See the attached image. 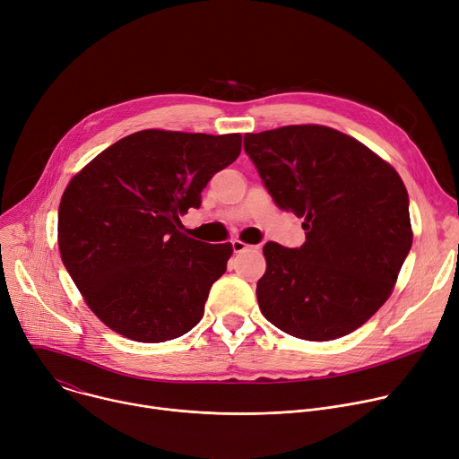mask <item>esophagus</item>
Instances as JSON below:
<instances>
[{
	"mask_svg": "<svg viewBox=\"0 0 459 459\" xmlns=\"http://www.w3.org/2000/svg\"><path fill=\"white\" fill-rule=\"evenodd\" d=\"M231 248H233V254H244V252H255V250H259V246H250V244H246L242 240H233L231 242Z\"/></svg>",
	"mask_w": 459,
	"mask_h": 459,
	"instance_id": "esophagus-1",
	"label": "esophagus"
}]
</instances>
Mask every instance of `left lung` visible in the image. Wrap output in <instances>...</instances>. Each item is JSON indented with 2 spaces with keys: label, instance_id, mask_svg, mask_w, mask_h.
<instances>
[{
  "label": "left lung",
  "instance_id": "1",
  "mask_svg": "<svg viewBox=\"0 0 459 459\" xmlns=\"http://www.w3.org/2000/svg\"><path fill=\"white\" fill-rule=\"evenodd\" d=\"M244 151L279 209L305 219L299 248L264 244V318L310 342L359 329L390 298L411 248L401 176L355 137L320 125L246 134Z\"/></svg>",
  "mask_w": 459,
  "mask_h": 459
}]
</instances>
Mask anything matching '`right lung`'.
<instances>
[{
    "instance_id": "add662e5",
    "label": "right lung",
    "mask_w": 459,
    "mask_h": 459,
    "mask_svg": "<svg viewBox=\"0 0 459 459\" xmlns=\"http://www.w3.org/2000/svg\"><path fill=\"white\" fill-rule=\"evenodd\" d=\"M240 134L167 130L130 134L91 160L65 187L58 248L97 318L125 338L158 343L204 316L231 244L180 231L213 174L240 154Z\"/></svg>"
}]
</instances>
